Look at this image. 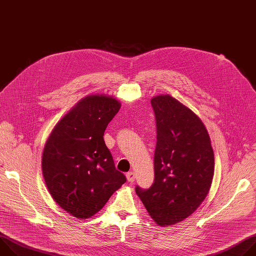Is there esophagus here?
<instances>
[{"mask_svg": "<svg viewBox=\"0 0 256 256\" xmlns=\"http://www.w3.org/2000/svg\"><path fill=\"white\" fill-rule=\"evenodd\" d=\"M126 178H128V181L134 182V173L132 171H128L126 173Z\"/></svg>", "mask_w": 256, "mask_h": 256, "instance_id": "obj_1", "label": "esophagus"}]
</instances>
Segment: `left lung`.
Here are the masks:
<instances>
[{
    "label": "left lung",
    "instance_id": "1",
    "mask_svg": "<svg viewBox=\"0 0 256 256\" xmlns=\"http://www.w3.org/2000/svg\"><path fill=\"white\" fill-rule=\"evenodd\" d=\"M157 142L155 179L136 192L159 225H172L190 216L206 198L214 176V159L202 120L170 95L151 100Z\"/></svg>",
    "mask_w": 256,
    "mask_h": 256
}]
</instances>
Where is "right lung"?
I'll list each match as a JSON object with an SVG mask.
<instances>
[{
    "label": "right lung",
    "instance_id": "add662e5",
    "mask_svg": "<svg viewBox=\"0 0 256 256\" xmlns=\"http://www.w3.org/2000/svg\"><path fill=\"white\" fill-rule=\"evenodd\" d=\"M120 108L112 97H86L56 126L46 144L42 173L48 190L76 218L100 210L126 181L103 138Z\"/></svg>",
    "mask_w": 256,
    "mask_h": 256
}]
</instances>
